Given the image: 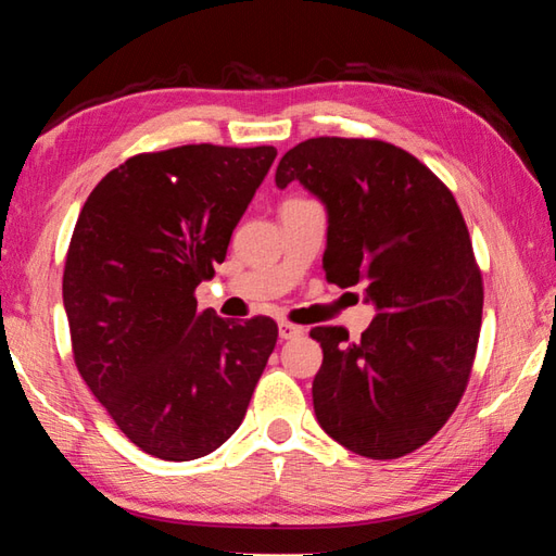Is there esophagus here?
<instances>
[{
	"mask_svg": "<svg viewBox=\"0 0 556 556\" xmlns=\"http://www.w3.org/2000/svg\"><path fill=\"white\" fill-rule=\"evenodd\" d=\"M304 336V328L296 326V324H289V321H281L279 324V338H285V341H291V338H299Z\"/></svg>",
	"mask_w": 556,
	"mask_h": 556,
	"instance_id": "obj_1",
	"label": "esophagus"
}]
</instances>
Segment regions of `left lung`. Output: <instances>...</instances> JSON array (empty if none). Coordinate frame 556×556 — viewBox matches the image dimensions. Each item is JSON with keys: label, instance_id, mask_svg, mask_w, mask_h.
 Returning a JSON list of instances; mask_svg holds the SVG:
<instances>
[{"label": "left lung", "instance_id": "left-lung-1", "mask_svg": "<svg viewBox=\"0 0 556 556\" xmlns=\"http://www.w3.org/2000/svg\"><path fill=\"white\" fill-rule=\"evenodd\" d=\"M326 203V279L378 306L361 341L316 326L318 425L353 454L388 460L425 446L464 397L483 318V275L454 193L382 139L314 137L281 156L277 186Z\"/></svg>", "mask_w": 556, "mask_h": 556}]
</instances>
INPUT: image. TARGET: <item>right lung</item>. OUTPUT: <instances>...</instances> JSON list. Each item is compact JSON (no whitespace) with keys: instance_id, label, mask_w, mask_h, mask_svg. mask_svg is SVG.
<instances>
[{"instance_id":"right-lung-1","label":"right lung","mask_w":556,"mask_h":556,"mask_svg":"<svg viewBox=\"0 0 556 556\" xmlns=\"http://www.w3.org/2000/svg\"><path fill=\"white\" fill-rule=\"evenodd\" d=\"M275 147L186 144L129 156L92 188L63 269L73 361L122 434L193 460L240 427L277 345L269 316L199 312Z\"/></svg>"}]
</instances>
